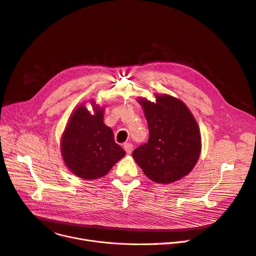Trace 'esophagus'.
I'll return each mask as SVG.
<instances>
[{
	"instance_id": "obj_1",
	"label": "esophagus",
	"mask_w": 256,
	"mask_h": 256,
	"mask_svg": "<svg viewBox=\"0 0 256 256\" xmlns=\"http://www.w3.org/2000/svg\"><path fill=\"white\" fill-rule=\"evenodd\" d=\"M124 146V150H126V154H130L132 151V143H126Z\"/></svg>"
}]
</instances>
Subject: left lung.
<instances>
[{"label":"left lung","mask_w":256,"mask_h":256,"mask_svg":"<svg viewBox=\"0 0 256 256\" xmlns=\"http://www.w3.org/2000/svg\"><path fill=\"white\" fill-rule=\"evenodd\" d=\"M156 102L139 98L148 124L149 139L132 158L152 181L170 184L188 175L198 162L202 139L198 122L183 102L154 94Z\"/></svg>","instance_id":"1"}]
</instances>
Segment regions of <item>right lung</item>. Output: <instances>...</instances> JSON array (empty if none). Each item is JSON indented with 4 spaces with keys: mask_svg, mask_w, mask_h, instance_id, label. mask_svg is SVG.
<instances>
[{
    "mask_svg": "<svg viewBox=\"0 0 256 256\" xmlns=\"http://www.w3.org/2000/svg\"><path fill=\"white\" fill-rule=\"evenodd\" d=\"M92 113L84 104L71 114L60 140V153L66 166L75 176L94 180L109 173L126 156L115 143L112 130L104 124V107L90 100Z\"/></svg>",
    "mask_w": 256,
    "mask_h": 256,
    "instance_id": "obj_1",
    "label": "right lung"
}]
</instances>
